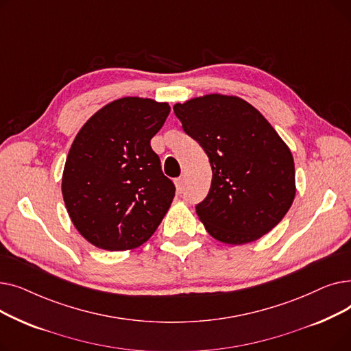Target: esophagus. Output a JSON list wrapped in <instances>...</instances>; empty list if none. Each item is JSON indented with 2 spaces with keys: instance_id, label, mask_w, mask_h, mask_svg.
Listing matches in <instances>:
<instances>
[{
  "instance_id": "34e87169",
  "label": "esophagus",
  "mask_w": 351,
  "mask_h": 351,
  "mask_svg": "<svg viewBox=\"0 0 351 351\" xmlns=\"http://www.w3.org/2000/svg\"><path fill=\"white\" fill-rule=\"evenodd\" d=\"M175 183H176V189H178V192H179V193H182L183 191H185V185H186L185 176H180V178H178V179L175 180Z\"/></svg>"
}]
</instances>
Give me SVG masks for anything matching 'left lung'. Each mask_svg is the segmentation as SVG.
Returning <instances> with one entry per match:
<instances>
[{
    "label": "left lung",
    "mask_w": 351,
    "mask_h": 351,
    "mask_svg": "<svg viewBox=\"0 0 351 351\" xmlns=\"http://www.w3.org/2000/svg\"><path fill=\"white\" fill-rule=\"evenodd\" d=\"M173 110L212 166L209 193L196 206L208 233L228 245L250 243L269 233L296 195L289 146L239 97L209 94L176 104Z\"/></svg>",
    "instance_id": "8db88e82"
}]
</instances>
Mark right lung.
Wrapping results in <instances>:
<instances>
[{
	"mask_svg": "<svg viewBox=\"0 0 351 351\" xmlns=\"http://www.w3.org/2000/svg\"><path fill=\"white\" fill-rule=\"evenodd\" d=\"M169 112L166 102L125 97L101 108L73 139L62 196L73 226L90 245L135 249L171 208L175 185L151 147Z\"/></svg>",
	"mask_w": 351,
	"mask_h": 351,
	"instance_id": "1",
	"label": "right lung"
}]
</instances>
